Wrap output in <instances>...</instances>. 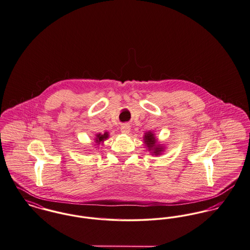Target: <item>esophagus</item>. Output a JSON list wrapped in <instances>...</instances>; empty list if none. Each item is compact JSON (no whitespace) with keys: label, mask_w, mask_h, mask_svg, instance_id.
<instances>
[{"label":"esophagus","mask_w":250,"mask_h":250,"mask_svg":"<svg viewBox=\"0 0 250 250\" xmlns=\"http://www.w3.org/2000/svg\"><path fill=\"white\" fill-rule=\"evenodd\" d=\"M121 132L123 134H128L130 132V125L127 124H125L121 126Z\"/></svg>","instance_id":"34e87169"}]
</instances>
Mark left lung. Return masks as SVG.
I'll use <instances>...</instances> for the list:
<instances>
[{
    "label": "left lung",
    "instance_id": "left-lung-1",
    "mask_svg": "<svg viewBox=\"0 0 250 250\" xmlns=\"http://www.w3.org/2000/svg\"><path fill=\"white\" fill-rule=\"evenodd\" d=\"M143 139L145 146L152 156H160L162 155V152H164L165 146H163V145H161L158 142V139L155 137V133L152 131L146 132Z\"/></svg>",
    "mask_w": 250,
    "mask_h": 250
}]
</instances>
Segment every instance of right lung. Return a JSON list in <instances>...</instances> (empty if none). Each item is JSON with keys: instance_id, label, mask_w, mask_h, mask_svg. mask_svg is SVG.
I'll use <instances>...</instances> for the list:
<instances>
[{"instance_id": "1", "label": "right lung", "mask_w": 250, "mask_h": 250, "mask_svg": "<svg viewBox=\"0 0 250 250\" xmlns=\"http://www.w3.org/2000/svg\"><path fill=\"white\" fill-rule=\"evenodd\" d=\"M108 137H109V133L108 132H104V134L97 133L96 137L94 139V144H95L94 146H95V148H97V147H99L100 146H103L104 142L106 139H108Z\"/></svg>"}]
</instances>
